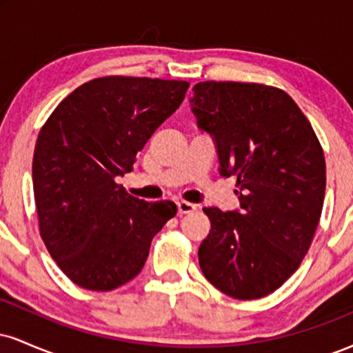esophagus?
<instances>
[{
  "mask_svg": "<svg viewBox=\"0 0 353 353\" xmlns=\"http://www.w3.org/2000/svg\"><path fill=\"white\" fill-rule=\"evenodd\" d=\"M176 204H177V212L179 214H190L196 210V205L190 204L188 201H177Z\"/></svg>",
  "mask_w": 353,
  "mask_h": 353,
  "instance_id": "1",
  "label": "esophagus"
}]
</instances>
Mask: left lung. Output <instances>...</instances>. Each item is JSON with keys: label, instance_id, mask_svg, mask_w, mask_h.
Returning a JSON list of instances; mask_svg holds the SVG:
<instances>
[{"label": "left lung", "instance_id": "left-lung-1", "mask_svg": "<svg viewBox=\"0 0 353 353\" xmlns=\"http://www.w3.org/2000/svg\"><path fill=\"white\" fill-rule=\"evenodd\" d=\"M190 106L212 136L221 176L237 177L241 210L204 208L199 265L239 301L272 294L305 257L325 196V157L301 108L282 89L204 81Z\"/></svg>", "mask_w": 353, "mask_h": 353}]
</instances>
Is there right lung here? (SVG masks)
Listing matches in <instances>:
<instances>
[{"mask_svg": "<svg viewBox=\"0 0 353 353\" xmlns=\"http://www.w3.org/2000/svg\"><path fill=\"white\" fill-rule=\"evenodd\" d=\"M188 88V81L92 79L61 101L39 131L33 157L39 234L76 285L106 292L134 279L152 237L176 216L174 202L137 199L116 179L132 171L137 152Z\"/></svg>", "mask_w": 353, "mask_h": 353, "instance_id": "right-lung-1", "label": "right lung"}]
</instances>
